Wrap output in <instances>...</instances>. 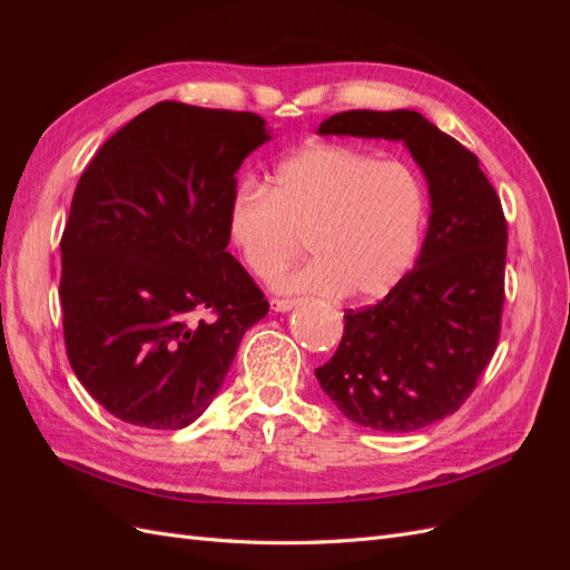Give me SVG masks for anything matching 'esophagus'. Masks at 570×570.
<instances>
[{
  "label": "esophagus",
  "mask_w": 570,
  "mask_h": 570,
  "mask_svg": "<svg viewBox=\"0 0 570 570\" xmlns=\"http://www.w3.org/2000/svg\"><path fill=\"white\" fill-rule=\"evenodd\" d=\"M295 306H297V299H278V297L271 299V312H275V314L292 312Z\"/></svg>",
  "instance_id": "34e87169"
}]
</instances>
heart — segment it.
<instances>
[{
	"mask_svg": "<svg viewBox=\"0 0 570 570\" xmlns=\"http://www.w3.org/2000/svg\"><path fill=\"white\" fill-rule=\"evenodd\" d=\"M425 212V189L406 164L312 145L273 170L268 189H233L223 218L230 247L254 275L278 268L306 237L312 262L275 271L273 289L377 302L416 262Z\"/></svg>",
	"mask_w": 570,
	"mask_h": 570,
	"instance_id": "1",
	"label": "heart"
}]
</instances>
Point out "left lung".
<instances>
[{"label":"left lung","instance_id":"8db88e82","mask_svg":"<svg viewBox=\"0 0 570 570\" xmlns=\"http://www.w3.org/2000/svg\"><path fill=\"white\" fill-rule=\"evenodd\" d=\"M318 135L402 142L428 183L416 264L385 299L344 314L337 352L316 368L350 421L413 433L454 413L494 354L507 266L502 204L475 154L419 111H342Z\"/></svg>","mask_w":570,"mask_h":570}]
</instances>
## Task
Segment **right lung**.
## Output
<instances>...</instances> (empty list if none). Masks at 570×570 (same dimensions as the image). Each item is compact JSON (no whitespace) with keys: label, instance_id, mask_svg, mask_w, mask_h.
<instances>
[{"label":"right lung","instance_id":"obj_1","mask_svg":"<svg viewBox=\"0 0 570 570\" xmlns=\"http://www.w3.org/2000/svg\"><path fill=\"white\" fill-rule=\"evenodd\" d=\"M266 120L159 101L99 147L61 237L71 368L116 419L178 430L214 402L268 302L226 249L235 174Z\"/></svg>","mask_w":570,"mask_h":570}]
</instances>
